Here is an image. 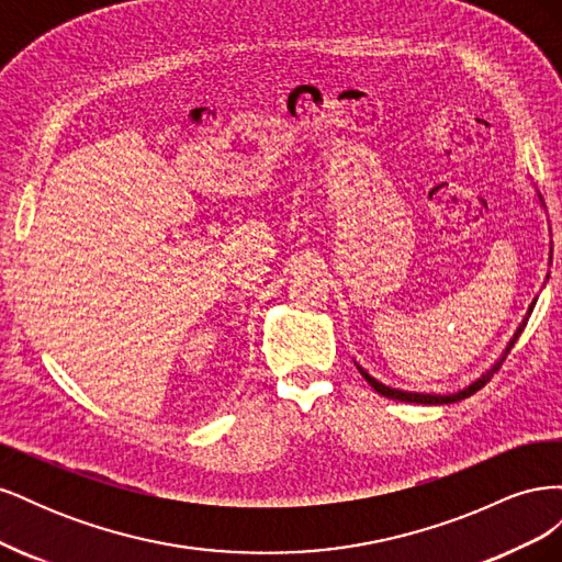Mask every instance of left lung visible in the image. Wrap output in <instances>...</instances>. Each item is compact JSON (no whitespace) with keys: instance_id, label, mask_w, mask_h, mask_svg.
<instances>
[{"instance_id":"8db88e82","label":"left lung","mask_w":562,"mask_h":562,"mask_svg":"<svg viewBox=\"0 0 562 562\" xmlns=\"http://www.w3.org/2000/svg\"><path fill=\"white\" fill-rule=\"evenodd\" d=\"M530 312H532V307H530ZM520 330L522 328H518V333H516V337L512 339V345H508L506 347V351H504V356H502V361L506 359V353L508 351H512L514 349V345H516V339H518V335H520ZM502 361L495 366V368H492L490 372H487V375H483L481 380H475L469 389H464V391H457V394H450V396H434V394H413V391H401V389H391V386H386V384H382V382H378L375 378H370L368 375V372L359 366V363H356V368H359V372H361V375L366 378V382L372 386V389H375L378 391V394L380 396H386V398H396V401H405V403H424V405H443V403H457V401H464V398H469L471 394H475V391H479V389H483L487 382H490V378L492 375H495V372L499 370V366H502Z\"/></svg>"}]
</instances>
